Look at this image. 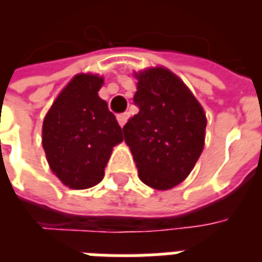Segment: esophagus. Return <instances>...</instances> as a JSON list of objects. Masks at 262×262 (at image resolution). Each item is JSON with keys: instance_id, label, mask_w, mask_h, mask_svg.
Listing matches in <instances>:
<instances>
[{"instance_id": "obj_1", "label": "esophagus", "mask_w": 262, "mask_h": 262, "mask_svg": "<svg viewBox=\"0 0 262 262\" xmlns=\"http://www.w3.org/2000/svg\"><path fill=\"white\" fill-rule=\"evenodd\" d=\"M127 119H129V114H127V112L118 115V122H119L120 127H123V126H125V123L127 122Z\"/></svg>"}]
</instances>
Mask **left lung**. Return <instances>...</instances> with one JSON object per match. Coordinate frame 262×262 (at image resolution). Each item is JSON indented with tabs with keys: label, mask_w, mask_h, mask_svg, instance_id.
<instances>
[{
	"label": "left lung",
	"mask_w": 262,
	"mask_h": 262,
	"mask_svg": "<svg viewBox=\"0 0 262 262\" xmlns=\"http://www.w3.org/2000/svg\"><path fill=\"white\" fill-rule=\"evenodd\" d=\"M135 75L139 114L123 126L125 142L139 178L154 189H171L189 176L202 153L206 115L170 70L151 67Z\"/></svg>",
	"instance_id": "left-lung-1"
}]
</instances>
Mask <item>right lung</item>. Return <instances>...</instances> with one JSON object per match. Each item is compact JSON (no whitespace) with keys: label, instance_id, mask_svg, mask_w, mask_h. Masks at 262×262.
I'll use <instances>...</instances> for the list:
<instances>
[{"label":"right lung","instance_id":"add662e5","mask_svg":"<svg viewBox=\"0 0 262 262\" xmlns=\"http://www.w3.org/2000/svg\"><path fill=\"white\" fill-rule=\"evenodd\" d=\"M102 84V77L77 74L43 120L42 144L50 170L73 189L102 181L112 148L123 140L115 115L98 97Z\"/></svg>","mask_w":262,"mask_h":262}]
</instances>
